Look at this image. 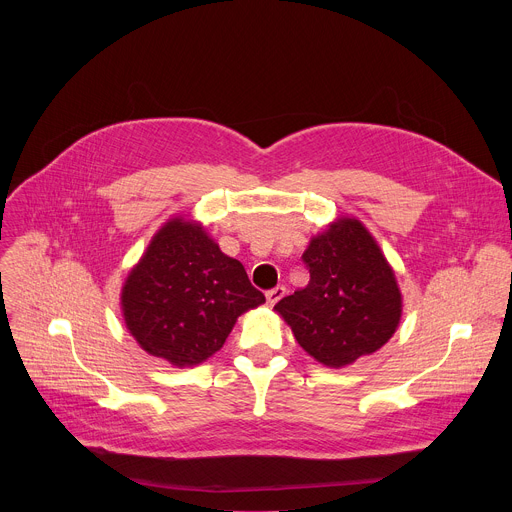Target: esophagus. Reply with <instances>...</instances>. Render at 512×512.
Wrapping results in <instances>:
<instances>
[{"instance_id":"esophagus-1","label":"esophagus","mask_w":512,"mask_h":512,"mask_svg":"<svg viewBox=\"0 0 512 512\" xmlns=\"http://www.w3.org/2000/svg\"><path fill=\"white\" fill-rule=\"evenodd\" d=\"M283 296H285V287H283V285H277V287L269 289L267 294H265V298H267V304H269V306H275Z\"/></svg>"}]
</instances>
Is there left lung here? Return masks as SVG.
Masks as SVG:
<instances>
[{"instance_id":"8db88e82","label":"left lung","mask_w":512,"mask_h":512,"mask_svg":"<svg viewBox=\"0 0 512 512\" xmlns=\"http://www.w3.org/2000/svg\"><path fill=\"white\" fill-rule=\"evenodd\" d=\"M302 261L308 285L279 300L275 310L310 356L340 369L389 342L401 320V291L360 221L338 218L310 241Z\"/></svg>"}]
</instances>
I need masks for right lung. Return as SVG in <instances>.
<instances>
[{
    "mask_svg": "<svg viewBox=\"0 0 512 512\" xmlns=\"http://www.w3.org/2000/svg\"><path fill=\"white\" fill-rule=\"evenodd\" d=\"M263 302L241 261L182 216L154 235L121 291L131 336L174 367H192L221 350L237 318Z\"/></svg>",
    "mask_w": 512,
    "mask_h": 512,
    "instance_id": "obj_1",
    "label": "right lung"
}]
</instances>
